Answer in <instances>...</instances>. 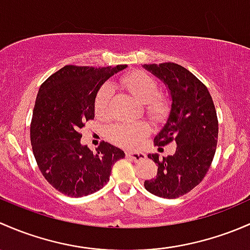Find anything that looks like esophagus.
<instances>
[{
    "label": "esophagus",
    "mask_w": 250,
    "mask_h": 250,
    "mask_svg": "<svg viewBox=\"0 0 250 250\" xmlns=\"http://www.w3.org/2000/svg\"><path fill=\"white\" fill-rule=\"evenodd\" d=\"M126 156L130 159H132L133 161H143L146 159V154L140 153V151H127L126 153Z\"/></svg>",
    "instance_id": "obj_1"
}]
</instances>
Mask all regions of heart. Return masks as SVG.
<instances>
[{"label": "heart", "mask_w": 250, "mask_h": 250, "mask_svg": "<svg viewBox=\"0 0 250 250\" xmlns=\"http://www.w3.org/2000/svg\"><path fill=\"white\" fill-rule=\"evenodd\" d=\"M119 83L133 97L143 102L146 112L151 119L161 120L168 112V104L164 96L159 95L160 85L155 77L146 72H127L120 77ZM114 89L106 83L99 90L95 99V113L100 118H107L112 112ZM148 127L144 123H118L108 127V137L112 142L123 146H135L146 136Z\"/></svg>", "instance_id": "heart-1"}]
</instances>
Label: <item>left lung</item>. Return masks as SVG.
I'll use <instances>...</instances> for the list:
<instances>
[{"instance_id":"1","label":"left lung","mask_w":250,"mask_h":250,"mask_svg":"<svg viewBox=\"0 0 250 250\" xmlns=\"http://www.w3.org/2000/svg\"><path fill=\"white\" fill-rule=\"evenodd\" d=\"M166 84L172 97L169 117L154 144L176 143L173 155L149 154L158 165L155 178L144 188L164 199H177L199 185L207 174L218 143V117L207 86L187 68L174 62L144 66Z\"/></svg>"}]
</instances>
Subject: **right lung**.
Instances as JSON below:
<instances>
[{"instance_id":"right-lung-1","label":"right lung","mask_w":250,"mask_h":250,"mask_svg":"<svg viewBox=\"0 0 250 250\" xmlns=\"http://www.w3.org/2000/svg\"><path fill=\"white\" fill-rule=\"evenodd\" d=\"M126 65L89 67L67 65L42 84L30 125L33 155L51 187L82 197L109 181L113 165L125 158L122 149L101 142L92 151L82 146L81 130L95 117V99L102 84Z\"/></svg>"}]
</instances>
